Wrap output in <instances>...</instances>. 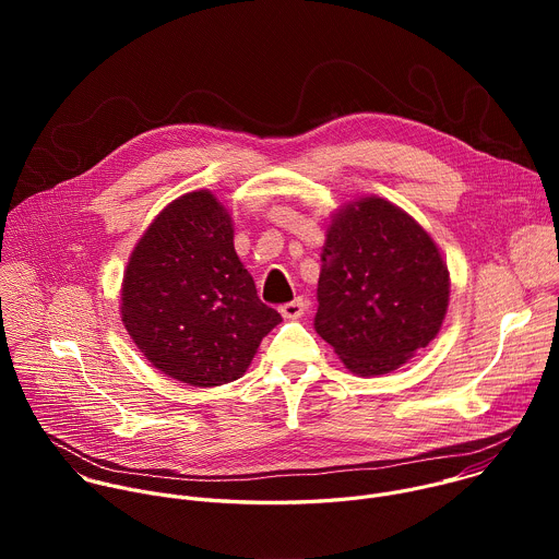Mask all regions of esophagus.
Listing matches in <instances>:
<instances>
[{"label": "esophagus", "mask_w": 559, "mask_h": 559, "mask_svg": "<svg viewBox=\"0 0 559 559\" xmlns=\"http://www.w3.org/2000/svg\"><path fill=\"white\" fill-rule=\"evenodd\" d=\"M278 311L283 313V318H289V321H296V318H300V316L305 313V300H302V298H294L292 302L281 305Z\"/></svg>", "instance_id": "esophagus-1"}]
</instances>
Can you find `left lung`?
Returning a JSON list of instances; mask_svg holds the SVG:
<instances>
[{
    "label": "left lung",
    "instance_id": "obj_1",
    "mask_svg": "<svg viewBox=\"0 0 559 559\" xmlns=\"http://www.w3.org/2000/svg\"><path fill=\"white\" fill-rule=\"evenodd\" d=\"M316 332L358 376L405 365L440 332L451 278L431 234L403 207L360 197L332 214Z\"/></svg>",
    "mask_w": 559,
    "mask_h": 559
}]
</instances>
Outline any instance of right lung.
Instances as JSON below:
<instances>
[{"label":"right lung","instance_id":"add662e5","mask_svg":"<svg viewBox=\"0 0 559 559\" xmlns=\"http://www.w3.org/2000/svg\"><path fill=\"white\" fill-rule=\"evenodd\" d=\"M121 321L139 352L168 378L218 386L241 378L283 321L234 250L229 210L194 190L154 216L121 283Z\"/></svg>","mask_w":559,"mask_h":559}]
</instances>
